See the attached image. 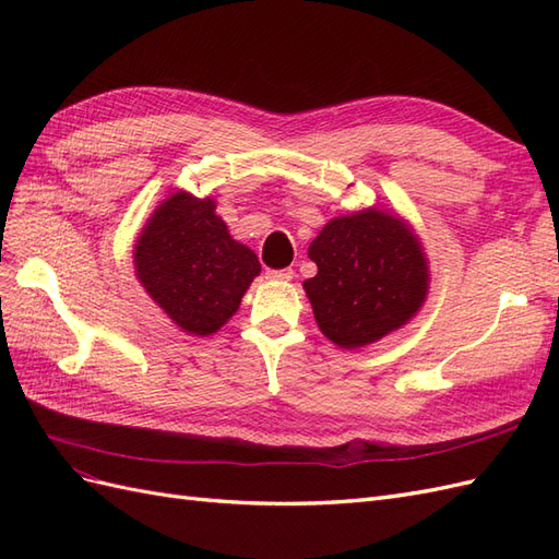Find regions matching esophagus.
Listing matches in <instances>:
<instances>
[{"label": "esophagus", "instance_id": "esophagus-1", "mask_svg": "<svg viewBox=\"0 0 559 559\" xmlns=\"http://www.w3.org/2000/svg\"><path fill=\"white\" fill-rule=\"evenodd\" d=\"M267 280H282V282H289L294 280V270L292 267H282V270H267Z\"/></svg>", "mask_w": 559, "mask_h": 559}]
</instances>
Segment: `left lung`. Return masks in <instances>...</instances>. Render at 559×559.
I'll list each match as a JSON object with an SVG mask.
<instances>
[{"label": "left lung", "mask_w": 559, "mask_h": 559, "mask_svg": "<svg viewBox=\"0 0 559 559\" xmlns=\"http://www.w3.org/2000/svg\"><path fill=\"white\" fill-rule=\"evenodd\" d=\"M317 275L306 294L317 324L341 347H361L401 329L429 289L427 259L401 218L364 210L329 222L310 245Z\"/></svg>", "instance_id": "8db88e82"}]
</instances>
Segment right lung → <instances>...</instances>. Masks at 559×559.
<instances>
[{
    "label": "right lung",
    "mask_w": 559,
    "mask_h": 559,
    "mask_svg": "<svg viewBox=\"0 0 559 559\" xmlns=\"http://www.w3.org/2000/svg\"><path fill=\"white\" fill-rule=\"evenodd\" d=\"M214 200L175 193L148 218L134 247L146 294L186 333L210 335L238 312L261 263L235 242Z\"/></svg>",
    "instance_id": "right-lung-1"
}]
</instances>
